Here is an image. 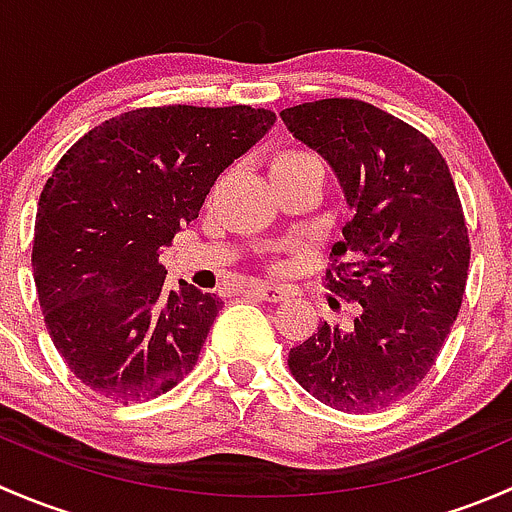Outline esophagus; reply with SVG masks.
<instances>
[{
	"label": "esophagus",
	"instance_id": "1",
	"mask_svg": "<svg viewBox=\"0 0 512 512\" xmlns=\"http://www.w3.org/2000/svg\"><path fill=\"white\" fill-rule=\"evenodd\" d=\"M252 292H255L260 299H265V302H282V299L287 297L285 289L277 285H255L252 287Z\"/></svg>",
	"mask_w": 512,
	"mask_h": 512
}]
</instances>
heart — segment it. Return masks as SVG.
Segmentation results:
<instances>
[{
  "label": "heart",
  "instance_id": "heart-1",
  "mask_svg": "<svg viewBox=\"0 0 512 512\" xmlns=\"http://www.w3.org/2000/svg\"><path fill=\"white\" fill-rule=\"evenodd\" d=\"M304 165H322L317 156H312L309 151H302V148H285V151L275 153L270 158V175L285 173V170L304 168Z\"/></svg>",
  "mask_w": 512,
  "mask_h": 512
}]
</instances>
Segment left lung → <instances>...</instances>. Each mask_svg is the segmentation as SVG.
Instances as JSON below:
<instances>
[{"mask_svg":"<svg viewBox=\"0 0 512 512\" xmlns=\"http://www.w3.org/2000/svg\"><path fill=\"white\" fill-rule=\"evenodd\" d=\"M337 173L352 220L332 247V292L359 302L349 329L322 322L289 349V371L339 411L384 409L416 389L451 334L468 280V227L438 148L356 98L280 113Z\"/></svg>","mask_w":512,"mask_h":512,"instance_id":"obj_1","label":"left lung"}]
</instances>
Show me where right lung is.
<instances>
[{
	"instance_id": "obj_1",
	"label": "right lung",
	"mask_w": 512,
	"mask_h": 512,
	"mask_svg": "<svg viewBox=\"0 0 512 512\" xmlns=\"http://www.w3.org/2000/svg\"><path fill=\"white\" fill-rule=\"evenodd\" d=\"M275 121L252 106L136 108L56 163L36 210L32 267L51 342L81 384L131 404L193 371L223 302L190 285L165 292L160 250Z\"/></svg>"
}]
</instances>
